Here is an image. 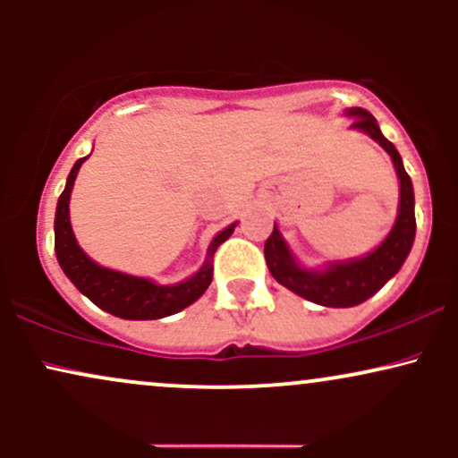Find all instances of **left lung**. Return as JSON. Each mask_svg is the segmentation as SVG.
<instances>
[{"instance_id": "obj_1", "label": "left lung", "mask_w": 458, "mask_h": 458, "mask_svg": "<svg viewBox=\"0 0 458 458\" xmlns=\"http://www.w3.org/2000/svg\"><path fill=\"white\" fill-rule=\"evenodd\" d=\"M346 114L353 115L351 127L364 131L387 150V155L394 161V167H396V174L401 178V207H398V217L392 233L364 259L334 262L325 271L301 269L291 256V251H288L286 241L282 239L277 225H273V233L265 243V260L271 276L282 286H286L288 291L297 293L299 297L327 308H351L375 295L383 284L396 276L404 259L409 256V250H411L415 239L413 187L411 178L403 167L401 155L394 148L392 141L383 138L379 124H377L375 115L370 112L353 107Z\"/></svg>"}]
</instances>
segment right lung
Returning <instances> with one entry per match:
<instances>
[{
    "label": "right lung",
    "mask_w": 458,
    "mask_h": 458,
    "mask_svg": "<svg viewBox=\"0 0 458 458\" xmlns=\"http://www.w3.org/2000/svg\"><path fill=\"white\" fill-rule=\"evenodd\" d=\"M83 161H86V157L72 165L66 187L62 191L60 199H57L55 208V254L62 271L68 276V280L75 284L94 306H98L105 312L120 318H163L191 306L198 297H202V293L211 284L215 250L234 233L236 224L228 225L224 233L215 236L211 247H208V259L202 265V269L193 277H189V280L174 284V286H159V284L144 280V277L105 269V267L97 265V262L83 254L81 247L77 245L75 234H72L71 217H68V199H71L72 185H75L77 172Z\"/></svg>",
    "instance_id": "obj_1"
}]
</instances>
